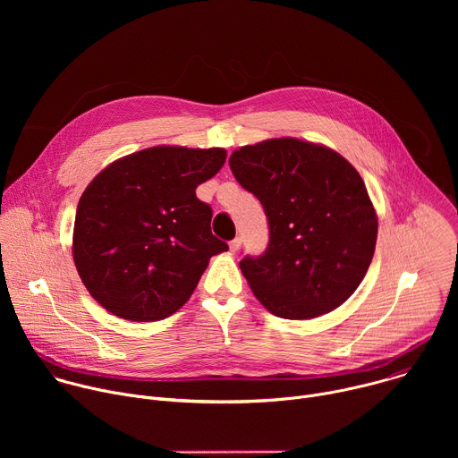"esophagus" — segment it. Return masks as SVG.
Listing matches in <instances>:
<instances>
[{"label":"esophagus","instance_id":"1","mask_svg":"<svg viewBox=\"0 0 458 458\" xmlns=\"http://www.w3.org/2000/svg\"><path fill=\"white\" fill-rule=\"evenodd\" d=\"M239 248H241V237L232 239V241H230V250H232V251H237Z\"/></svg>","mask_w":458,"mask_h":458}]
</instances>
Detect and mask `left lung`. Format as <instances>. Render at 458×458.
Instances as JSON below:
<instances>
[{
	"mask_svg": "<svg viewBox=\"0 0 458 458\" xmlns=\"http://www.w3.org/2000/svg\"><path fill=\"white\" fill-rule=\"evenodd\" d=\"M228 163L268 219L267 250L239 263L260 304L283 318L341 306L364 279L377 242L359 172L337 152L293 138L242 147Z\"/></svg>",
	"mask_w": 458,
	"mask_h": 458,
	"instance_id": "8db88e82",
	"label": "left lung"
}]
</instances>
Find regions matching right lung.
I'll list each match as a JSON object with an SVG mask.
<instances>
[{"label": "right lung", "mask_w": 458, "mask_h": 458, "mask_svg": "<svg viewBox=\"0 0 458 458\" xmlns=\"http://www.w3.org/2000/svg\"><path fill=\"white\" fill-rule=\"evenodd\" d=\"M225 159L223 148L154 147L112 163L87 186L72 253L105 310L148 322L190 299L208 259L228 250L210 230L212 207L195 195Z\"/></svg>", "instance_id": "right-lung-1"}]
</instances>
